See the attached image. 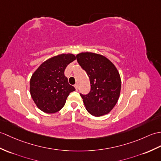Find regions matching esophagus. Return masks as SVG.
I'll list each match as a JSON object with an SVG mask.
<instances>
[{"mask_svg": "<svg viewBox=\"0 0 161 161\" xmlns=\"http://www.w3.org/2000/svg\"><path fill=\"white\" fill-rule=\"evenodd\" d=\"M74 86H75V89L77 91V90H78V84H75Z\"/></svg>", "mask_w": 161, "mask_h": 161, "instance_id": "esophagus-1", "label": "esophagus"}]
</instances>
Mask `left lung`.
I'll use <instances>...</instances> for the list:
<instances>
[{
    "label": "left lung",
    "instance_id": "obj_1",
    "mask_svg": "<svg viewBox=\"0 0 161 161\" xmlns=\"http://www.w3.org/2000/svg\"><path fill=\"white\" fill-rule=\"evenodd\" d=\"M77 62L89 77L91 91L80 94L88 113L100 117L107 114L117 103L121 82L119 73L105 56L91 52L76 55Z\"/></svg>",
    "mask_w": 161,
    "mask_h": 161
}]
</instances>
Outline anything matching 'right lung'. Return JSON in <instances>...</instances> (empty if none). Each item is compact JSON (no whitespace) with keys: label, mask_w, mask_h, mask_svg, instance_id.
Returning <instances> with one entry per match:
<instances>
[{"label":"right lung","mask_w":161,"mask_h":161,"mask_svg":"<svg viewBox=\"0 0 161 161\" xmlns=\"http://www.w3.org/2000/svg\"><path fill=\"white\" fill-rule=\"evenodd\" d=\"M76 57L73 54H61L44 62L30 80V93L40 110L51 114L64 106L68 96L75 91L64 75L67 65Z\"/></svg>","instance_id":"right-lung-1"}]
</instances>
